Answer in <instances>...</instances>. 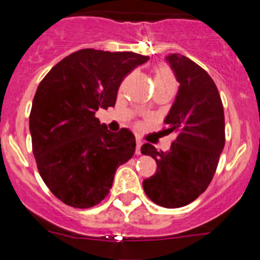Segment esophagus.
Listing matches in <instances>:
<instances>
[{"label": "esophagus", "instance_id": "esophagus-1", "mask_svg": "<svg viewBox=\"0 0 260 260\" xmlns=\"http://www.w3.org/2000/svg\"><path fill=\"white\" fill-rule=\"evenodd\" d=\"M136 143H137V146H136V153L141 154V147H142L143 142L140 140V138H137V141H136Z\"/></svg>", "mask_w": 260, "mask_h": 260}]
</instances>
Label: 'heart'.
Returning a JSON list of instances; mask_svg holds the SVG:
<instances>
[{"instance_id": "obj_1", "label": "heart", "mask_w": 260, "mask_h": 260, "mask_svg": "<svg viewBox=\"0 0 260 260\" xmlns=\"http://www.w3.org/2000/svg\"><path fill=\"white\" fill-rule=\"evenodd\" d=\"M154 81H164V83H175L172 73L167 68H159L154 75Z\"/></svg>"}]
</instances>
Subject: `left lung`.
<instances>
[{"label":"left lung","instance_id":"left-lung-1","mask_svg":"<svg viewBox=\"0 0 260 260\" xmlns=\"http://www.w3.org/2000/svg\"><path fill=\"white\" fill-rule=\"evenodd\" d=\"M166 61L180 86L165 123L177 137L169 151L145 143L141 152L157 164L156 174L143 180L146 195L175 209L196 200L211 182L225 145V119L216 85L203 68L180 54H170Z\"/></svg>","mask_w":260,"mask_h":260}]
</instances>
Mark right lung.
I'll return each instance as SVG.
<instances>
[{
  "label": "right lung",
  "instance_id": "obj_1",
  "mask_svg": "<svg viewBox=\"0 0 260 260\" xmlns=\"http://www.w3.org/2000/svg\"><path fill=\"white\" fill-rule=\"evenodd\" d=\"M148 59L83 49L57 62L39 84L30 113L32 152L41 179L67 205L86 209L101 203L117 167L135 153L133 133L111 132L95 112L114 107L125 75Z\"/></svg>",
  "mask_w": 260,
  "mask_h": 260
}]
</instances>
